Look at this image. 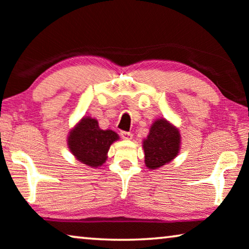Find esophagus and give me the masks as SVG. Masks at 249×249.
<instances>
[{
  "mask_svg": "<svg viewBox=\"0 0 249 249\" xmlns=\"http://www.w3.org/2000/svg\"><path fill=\"white\" fill-rule=\"evenodd\" d=\"M121 135L124 140H132V138H133V134L129 132H122Z\"/></svg>",
  "mask_w": 249,
  "mask_h": 249,
  "instance_id": "34e87169",
  "label": "esophagus"
}]
</instances>
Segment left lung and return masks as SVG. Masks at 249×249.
Segmentation results:
<instances>
[{
	"label": "left lung",
	"mask_w": 249,
	"mask_h": 249,
	"mask_svg": "<svg viewBox=\"0 0 249 249\" xmlns=\"http://www.w3.org/2000/svg\"><path fill=\"white\" fill-rule=\"evenodd\" d=\"M181 144L179 129L166 118H158L150 126L149 134L143 139L144 162L149 169H158L178 156Z\"/></svg>",
	"instance_id": "1"
}]
</instances>
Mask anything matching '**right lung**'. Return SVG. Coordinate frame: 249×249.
<instances>
[{
	"label": "right lung",
	"instance_id": "add662e5",
	"mask_svg": "<svg viewBox=\"0 0 249 249\" xmlns=\"http://www.w3.org/2000/svg\"><path fill=\"white\" fill-rule=\"evenodd\" d=\"M120 140L111 129H101L96 118L83 116L69 132L68 148L76 160L98 168L106 162L110 145Z\"/></svg>",
	"mask_w": 249,
	"mask_h": 249
}]
</instances>
